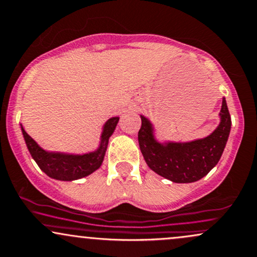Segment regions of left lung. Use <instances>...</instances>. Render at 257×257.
<instances>
[{
  "label": "left lung",
  "instance_id": "obj_1",
  "mask_svg": "<svg viewBox=\"0 0 257 257\" xmlns=\"http://www.w3.org/2000/svg\"><path fill=\"white\" fill-rule=\"evenodd\" d=\"M140 117L139 146L147 166L158 175L178 184L198 181L216 166L225 150L232 123L223 98L220 124L209 137L190 143L161 144L155 139L151 122Z\"/></svg>",
  "mask_w": 257,
  "mask_h": 257
}]
</instances>
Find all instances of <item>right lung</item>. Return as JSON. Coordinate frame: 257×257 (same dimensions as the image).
<instances>
[{
	"instance_id": "right-lung-1",
	"label": "right lung",
	"mask_w": 257,
	"mask_h": 257,
	"mask_svg": "<svg viewBox=\"0 0 257 257\" xmlns=\"http://www.w3.org/2000/svg\"><path fill=\"white\" fill-rule=\"evenodd\" d=\"M118 120L119 117H112L105 123L99 149L94 152L85 153V155L48 152L37 145L36 141L24 131L23 125L22 132L29 152L41 170H43L52 179L61 180V181H72V180L88 176L96 169H99L104 161L108 139L116 129Z\"/></svg>"
}]
</instances>
